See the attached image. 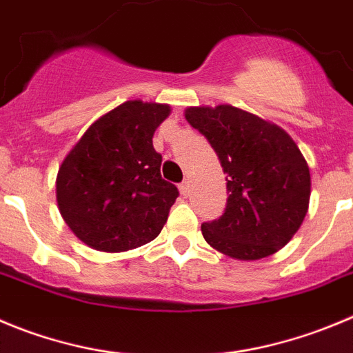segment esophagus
Masks as SVG:
<instances>
[{
    "label": "esophagus",
    "instance_id": "esophagus-1",
    "mask_svg": "<svg viewBox=\"0 0 353 353\" xmlns=\"http://www.w3.org/2000/svg\"><path fill=\"white\" fill-rule=\"evenodd\" d=\"M179 192L183 196L190 195V183H188V181H183V183L179 184Z\"/></svg>",
    "mask_w": 353,
    "mask_h": 353
}]
</instances>
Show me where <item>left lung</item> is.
<instances>
[{
    "instance_id": "left-lung-1",
    "label": "left lung",
    "mask_w": 353,
    "mask_h": 353,
    "mask_svg": "<svg viewBox=\"0 0 353 353\" xmlns=\"http://www.w3.org/2000/svg\"><path fill=\"white\" fill-rule=\"evenodd\" d=\"M188 123L216 151L228 202L203 223L210 247L240 261L275 254L301 226L310 202V169L288 132L230 104L186 108Z\"/></svg>"
}]
</instances>
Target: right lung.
I'll list each match as a JSON object with an SVG mask.
<instances>
[{
  "label": "right lung",
  "mask_w": 353,
  "mask_h": 353,
  "mask_svg": "<svg viewBox=\"0 0 353 353\" xmlns=\"http://www.w3.org/2000/svg\"><path fill=\"white\" fill-rule=\"evenodd\" d=\"M170 113L127 101L87 128L57 174V203L71 232L95 251H130L157 239L177 188L161 179L153 134Z\"/></svg>",
  "instance_id": "1"
}]
</instances>
